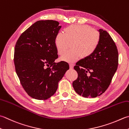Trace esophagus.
I'll list each match as a JSON object with an SVG mask.
<instances>
[{
  "instance_id": "1",
  "label": "esophagus",
  "mask_w": 129,
  "mask_h": 129,
  "mask_svg": "<svg viewBox=\"0 0 129 129\" xmlns=\"http://www.w3.org/2000/svg\"><path fill=\"white\" fill-rule=\"evenodd\" d=\"M69 66H70V69H72L73 68V67H74V64H72V63H70L69 64Z\"/></svg>"
}]
</instances>
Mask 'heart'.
Listing matches in <instances>:
<instances>
[{
    "label": "heart",
    "mask_w": 129,
    "mask_h": 129,
    "mask_svg": "<svg viewBox=\"0 0 129 129\" xmlns=\"http://www.w3.org/2000/svg\"><path fill=\"white\" fill-rule=\"evenodd\" d=\"M97 30L85 25H71L65 28L64 34H57L55 45L58 55H62L71 45V50L61 57L64 61L74 62L79 59H87L96 51L100 42Z\"/></svg>",
    "instance_id": "1"
}]
</instances>
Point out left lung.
<instances>
[{
	"mask_svg": "<svg viewBox=\"0 0 129 129\" xmlns=\"http://www.w3.org/2000/svg\"><path fill=\"white\" fill-rule=\"evenodd\" d=\"M99 32L101 39L96 51L88 58L78 61L74 67L78 78L73 82V87L83 97L94 98L103 94L117 69L116 45L107 31L100 29Z\"/></svg>",
	"mask_w": 129,
	"mask_h": 129,
	"instance_id": "8db88e82",
	"label": "left lung"
}]
</instances>
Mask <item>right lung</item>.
I'll use <instances>...</instances> for the list:
<instances>
[{"instance_id":"obj_1","label":"right lung","mask_w":129,"mask_h":129,"mask_svg":"<svg viewBox=\"0 0 129 129\" xmlns=\"http://www.w3.org/2000/svg\"><path fill=\"white\" fill-rule=\"evenodd\" d=\"M61 26L53 20L35 22L19 36L15 45V69L22 87L30 97L45 100L55 94L68 63H56L55 40Z\"/></svg>"}]
</instances>
